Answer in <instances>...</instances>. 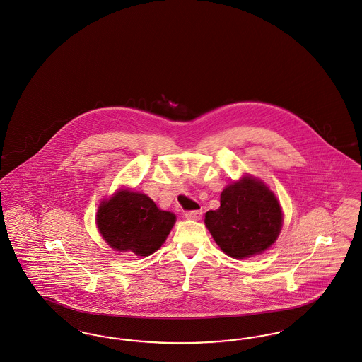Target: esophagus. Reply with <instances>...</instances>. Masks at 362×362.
I'll return each instance as SVG.
<instances>
[{"label":"esophagus","mask_w":362,"mask_h":362,"mask_svg":"<svg viewBox=\"0 0 362 362\" xmlns=\"http://www.w3.org/2000/svg\"><path fill=\"white\" fill-rule=\"evenodd\" d=\"M185 218L189 221H199L202 218V212L200 211H188V212H185Z\"/></svg>","instance_id":"obj_1"}]
</instances>
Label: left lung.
I'll return each mask as SVG.
<instances>
[{"mask_svg":"<svg viewBox=\"0 0 362 362\" xmlns=\"http://www.w3.org/2000/svg\"><path fill=\"white\" fill-rule=\"evenodd\" d=\"M204 223L223 252L243 259L262 254L276 242L283 227V211L261 180L245 175L224 188L221 206L208 211Z\"/></svg>","mask_w":362,"mask_h":362,"instance_id":"8db88e82","label":"left lung"}]
</instances>
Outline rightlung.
Returning a JSON list of instances; mask_svg holds the SVG:
<instances>
[{"mask_svg":"<svg viewBox=\"0 0 362 362\" xmlns=\"http://www.w3.org/2000/svg\"><path fill=\"white\" fill-rule=\"evenodd\" d=\"M95 223L113 250L148 257L157 252L170 234L175 215L159 209L143 193L120 189L110 200H103Z\"/></svg>","mask_w":362,"mask_h":362,"instance_id":"add662e5","label":"right lung"}]
</instances>
